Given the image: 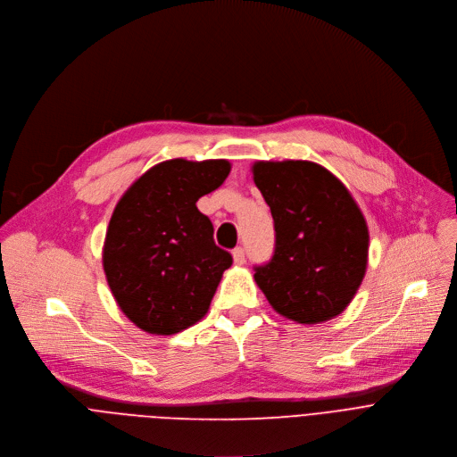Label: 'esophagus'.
<instances>
[{"label":"esophagus","mask_w":457,"mask_h":457,"mask_svg":"<svg viewBox=\"0 0 457 457\" xmlns=\"http://www.w3.org/2000/svg\"><path fill=\"white\" fill-rule=\"evenodd\" d=\"M232 259H234V264L241 266L245 262V250L243 248H234L232 252Z\"/></svg>","instance_id":"esophagus-1"}]
</instances>
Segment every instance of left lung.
I'll return each mask as SVG.
<instances>
[{"instance_id":"obj_1","label":"left lung","mask_w":457,"mask_h":457,"mask_svg":"<svg viewBox=\"0 0 457 457\" xmlns=\"http://www.w3.org/2000/svg\"><path fill=\"white\" fill-rule=\"evenodd\" d=\"M276 223V252L253 279L270 306L299 324L338 317L356 295L370 259L358 204L326 167L308 160L252 165Z\"/></svg>"}]
</instances>
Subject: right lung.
<instances>
[{
  "label": "right lung",
  "instance_id": "obj_1",
  "mask_svg": "<svg viewBox=\"0 0 457 457\" xmlns=\"http://www.w3.org/2000/svg\"><path fill=\"white\" fill-rule=\"evenodd\" d=\"M228 160L172 158L138 176L112 214L103 268L120 312L142 331L174 335L202 320L232 255L196 202L223 186Z\"/></svg>",
  "mask_w": 457,
  "mask_h": 457
}]
</instances>
